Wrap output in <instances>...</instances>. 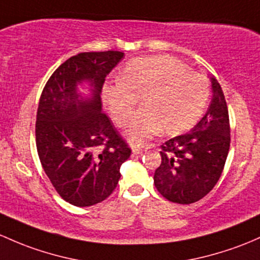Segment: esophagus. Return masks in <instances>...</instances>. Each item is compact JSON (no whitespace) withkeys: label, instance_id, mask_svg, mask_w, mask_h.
<instances>
[{"label":"esophagus","instance_id":"obj_1","mask_svg":"<svg viewBox=\"0 0 260 260\" xmlns=\"http://www.w3.org/2000/svg\"><path fill=\"white\" fill-rule=\"evenodd\" d=\"M143 151H144V149L141 148V147H138V146H133L132 147V152L135 153V154H141V153H143Z\"/></svg>","mask_w":260,"mask_h":260}]
</instances>
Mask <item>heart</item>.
Here are the masks:
<instances>
[{
    "label": "heart",
    "mask_w": 260,
    "mask_h": 260,
    "mask_svg": "<svg viewBox=\"0 0 260 260\" xmlns=\"http://www.w3.org/2000/svg\"><path fill=\"white\" fill-rule=\"evenodd\" d=\"M210 95L204 76L168 56L143 57L129 62L105 91L112 119L119 127L131 122L141 97L144 108L135 117L125 136L142 144L165 128L168 135L189 129L201 118Z\"/></svg>",
    "instance_id": "heart-1"
}]
</instances>
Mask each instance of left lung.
I'll use <instances>...</instances> for the list:
<instances>
[{"label":"left lung","instance_id":"obj_1","mask_svg":"<svg viewBox=\"0 0 260 260\" xmlns=\"http://www.w3.org/2000/svg\"><path fill=\"white\" fill-rule=\"evenodd\" d=\"M213 98L206 116L185 135L160 146L162 162L154 185L166 199L190 204L206 197L220 178L231 146V125L222 87L214 77Z\"/></svg>","mask_w":260,"mask_h":260}]
</instances>
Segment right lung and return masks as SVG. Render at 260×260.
Listing matches in <instances>:
<instances>
[{
    "mask_svg": "<svg viewBox=\"0 0 260 260\" xmlns=\"http://www.w3.org/2000/svg\"><path fill=\"white\" fill-rule=\"evenodd\" d=\"M124 53L83 52L59 66L41 94L36 146L43 171L62 198L76 207L105 201L121 178L119 168L131 148L102 112L100 93L106 77ZM89 79L92 99L75 89Z\"/></svg>",
    "mask_w": 260,
    "mask_h": 260,
    "instance_id": "right-lung-1",
    "label": "right lung"
}]
</instances>
